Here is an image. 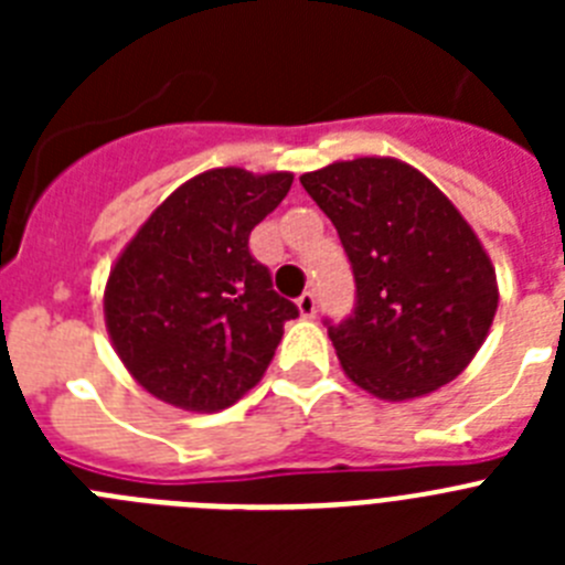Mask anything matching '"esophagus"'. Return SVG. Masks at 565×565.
Listing matches in <instances>:
<instances>
[{"mask_svg": "<svg viewBox=\"0 0 565 565\" xmlns=\"http://www.w3.org/2000/svg\"><path fill=\"white\" fill-rule=\"evenodd\" d=\"M297 308H299V317L311 319L313 313H317V297H313V291L302 294V297L297 299Z\"/></svg>", "mask_w": 565, "mask_h": 565, "instance_id": "obj_1", "label": "esophagus"}]
</instances>
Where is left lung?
<instances>
[{
  "label": "left lung",
  "instance_id": "left-lung-1",
  "mask_svg": "<svg viewBox=\"0 0 565 565\" xmlns=\"http://www.w3.org/2000/svg\"><path fill=\"white\" fill-rule=\"evenodd\" d=\"M351 259L356 308L328 326L344 376L384 402L427 396L472 362L498 311L487 248L430 178L396 158L299 178Z\"/></svg>",
  "mask_w": 565,
  "mask_h": 565
}]
</instances>
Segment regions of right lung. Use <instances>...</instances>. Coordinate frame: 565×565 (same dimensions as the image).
<instances>
[{
    "mask_svg": "<svg viewBox=\"0 0 565 565\" xmlns=\"http://www.w3.org/2000/svg\"><path fill=\"white\" fill-rule=\"evenodd\" d=\"M291 172L209 169L147 217L104 288V322L129 376L183 411L232 407L263 379L299 317L248 252V234L282 203Z\"/></svg>",
    "mask_w": 565,
    "mask_h": 565,
    "instance_id": "obj_1",
    "label": "right lung"
}]
</instances>
